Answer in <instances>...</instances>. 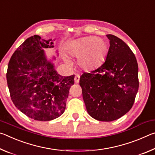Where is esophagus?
<instances>
[{"label": "esophagus", "instance_id": "esophagus-1", "mask_svg": "<svg viewBox=\"0 0 155 155\" xmlns=\"http://www.w3.org/2000/svg\"><path fill=\"white\" fill-rule=\"evenodd\" d=\"M80 75L78 74H76L75 76V78H74V80H75V83H78L80 82Z\"/></svg>", "mask_w": 155, "mask_h": 155}]
</instances>
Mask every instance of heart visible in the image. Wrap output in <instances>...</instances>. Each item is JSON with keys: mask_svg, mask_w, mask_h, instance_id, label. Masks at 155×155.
<instances>
[{"mask_svg": "<svg viewBox=\"0 0 155 155\" xmlns=\"http://www.w3.org/2000/svg\"><path fill=\"white\" fill-rule=\"evenodd\" d=\"M107 46L104 40L100 38L84 37L73 43L68 49V53L79 58L78 64L86 71H91L98 67L104 59ZM68 63L70 60L65 58Z\"/></svg>", "mask_w": 155, "mask_h": 155, "instance_id": "obj_1", "label": "heart"}]
</instances>
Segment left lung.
Returning a JSON list of instances; mask_svg holds the SVG:
<instances>
[{
  "label": "left lung",
  "instance_id": "left-lung-1",
  "mask_svg": "<svg viewBox=\"0 0 155 155\" xmlns=\"http://www.w3.org/2000/svg\"><path fill=\"white\" fill-rule=\"evenodd\" d=\"M110 40L105 62L97 69L84 73L80 85L91 117L111 121L127 113L139 88L138 64L133 52L122 40L108 34Z\"/></svg>",
  "mask_w": 155,
  "mask_h": 155
}]
</instances>
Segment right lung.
Wrapping results in <instances>:
<instances>
[{
	"mask_svg": "<svg viewBox=\"0 0 155 155\" xmlns=\"http://www.w3.org/2000/svg\"><path fill=\"white\" fill-rule=\"evenodd\" d=\"M54 40L31 36L18 47L8 64L7 81L12 100L34 120L50 121L62 115L69 88L74 84L75 75L58 74L45 55L44 49L54 47Z\"/></svg>",
	"mask_w": 155,
	"mask_h": 155,
	"instance_id": "obj_1",
	"label": "right lung"
}]
</instances>
